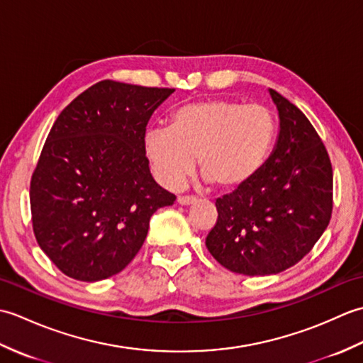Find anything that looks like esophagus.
<instances>
[{
	"label": "esophagus",
	"mask_w": 363,
	"mask_h": 363,
	"mask_svg": "<svg viewBox=\"0 0 363 363\" xmlns=\"http://www.w3.org/2000/svg\"><path fill=\"white\" fill-rule=\"evenodd\" d=\"M195 196H187V195H181V196H177V203H179L181 206H190V204H194L195 203Z\"/></svg>",
	"instance_id": "34e87169"
}]
</instances>
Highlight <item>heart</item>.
I'll return each instance as SVG.
<instances>
[{
	"label": "heart",
	"instance_id": "1",
	"mask_svg": "<svg viewBox=\"0 0 363 363\" xmlns=\"http://www.w3.org/2000/svg\"><path fill=\"white\" fill-rule=\"evenodd\" d=\"M276 135V115L267 106L215 98L177 107L168 128L150 129L145 154L168 189L182 186L194 173L196 157L206 181L234 190L265 165Z\"/></svg>",
	"mask_w": 363,
	"mask_h": 363
}]
</instances>
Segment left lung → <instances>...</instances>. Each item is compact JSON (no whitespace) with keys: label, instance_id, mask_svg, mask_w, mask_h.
<instances>
[{"label":"left lung","instance_id":"obj_1","mask_svg":"<svg viewBox=\"0 0 363 363\" xmlns=\"http://www.w3.org/2000/svg\"><path fill=\"white\" fill-rule=\"evenodd\" d=\"M279 135L260 172L218 198L206 237L213 259L230 272L267 276L293 267L318 242L333 215V165L306 115L269 89Z\"/></svg>","mask_w":363,"mask_h":363}]
</instances>
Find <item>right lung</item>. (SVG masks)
<instances>
[{"mask_svg": "<svg viewBox=\"0 0 363 363\" xmlns=\"http://www.w3.org/2000/svg\"><path fill=\"white\" fill-rule=\"evenodd\" d=\"M173 91L106 79L54 121L29 198L35 240L68 277L120 273L140 251L151 215L174 203L145 154L146 125Z\"/></svg>", "mask_w": 363, "mask_h": 363, "instance_id": "1", "label": "right lung"}]
</instances>
